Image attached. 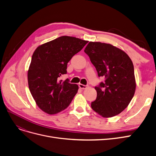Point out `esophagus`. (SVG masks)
I'll list each match as a JSON object with an SVG mask.
<instances>
[{"mask_svg": "<svg viewBox=\"0 0 156 156\" xmlns=\"http://www.w3.org/2000/svg\"><path fill=\"white\" fill-rule=\"evenodd\" d=\"M79 87L82 90H85L87 88H88V86L87 85H84V84H79Z\"/></svg>", "mask_w": 156, "mask_h": 156, "instance_id": "esophagus-1", "label": "esophagus"}]
</instances>
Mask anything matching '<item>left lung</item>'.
Masks as SVG:
<instances>
[{"mask_svg":"<svg viewBox=\"0 0 156 156\" xmlns=\"http://www.w3.org/2000/svg\"><path fill=\"white\" fill-rule=\"evenodd\" d=\"M98 76L104 81L95 87L97 96L91 107L103 117L120 114L131 101L136 90L133 63L129 55L111 44L90 41L84 49Z\"/></svg>","mask_w":156,"mask_h":156,"instance_id":"1","label":"left lung"}]
</instances>
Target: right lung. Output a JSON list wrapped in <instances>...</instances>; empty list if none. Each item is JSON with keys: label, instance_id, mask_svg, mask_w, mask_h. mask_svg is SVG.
<instances>
[{"label": "right lung", "instance_id": "obj_1", "mask_svg": "<svg viewBox=\"0 0 156 156\" xmlns=\"http://www.w3.org/2000/svg\"><path fill=\"white\" fill-rule=\"evenodd\" d=\"M88 41L63 36L44 43L34 52L27 73L31 95L38 106L49 115L66 109L77 93V84L59 80L67 63Z\"/></svg>", "mask_w": 156, "mask_h": 156}]
</instances>
